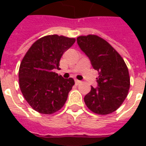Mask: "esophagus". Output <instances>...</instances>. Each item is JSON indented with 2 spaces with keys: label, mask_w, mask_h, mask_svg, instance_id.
<instances>
[{
  "label": "esophagus",
  "mask_w": 146,
  "mask_h": 146,
  "mask_svg": "<svg viewBox=\"0 0 146 146\" xmlns=\"http://www.w3.org/2000/svg\"><path fill=\"white\" fill-rule=\"evenodd\" d=\"M75 83H76V84H79L81 83V81H80V80H75Z\"/></svg>",
  "instance_id": "1"
}]
</instances>
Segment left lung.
<instances>
[{
  "label": "left lung",
  "instance_id": "1",
  "mask_svg": "<svg viewBox=\"0 0 146 146\" xmlns=\"http://www.w3.org/2000/svg\"><path fill=\"white\" fill-rule=\"evenodd\" d=\"M80 48L98 72V87L84 97L89 110L99 115L116 111L127 96L130 88L128 69L120 54L104 39L96 35L80 36Z\"/></svg>",
  "mask_w": 146,
  "mask_h": 146
}]
</instances>
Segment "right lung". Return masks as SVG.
Returning <instances> with one entry per match:
<instances>
[{"label":"right lung","instance_id":"add662e5","mask_svg":"<svg viewBox=\"0 0 146 146\" xmlns=\"http://www.w3.org/2000/svg\"><path fill=\"white\" fill-rule=\"evenodd\" d=\"M75 38L56 34L43 36L33 43L21 62L19 81L21 92L31 107L42 114H52L62 107L74 85L73 78L55 73L65 51Z\"/></svg>","mask_w":146,"mask_h":146}]
</instances>
